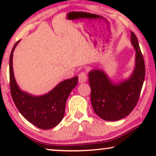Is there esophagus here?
Returning a JSON list of instances; mask_svg holds the SVG:
<instances>
[{
  "label": "esophagus",
  "instance_id": "obj_1",
  "mask_svg": "<svg viewBox=\"0 0 156 156\" xmlns=\"http://www.w3.org/2000/svg\"><path fill=\"white\" fill-rule=\"evenodd\" d=\"M87 80V76L85 72H82L79 75V83L80 84H82V83L86 82Z\"/></svg>",
  "mask_w": 156,
  "mask_h": 156
}]
</instances>
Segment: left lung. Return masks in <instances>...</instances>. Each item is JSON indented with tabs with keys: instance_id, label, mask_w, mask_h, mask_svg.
<instances>
[{
	"instance_id": "obj_1",
	"label": "left lung",
	"mask_w": 156,
	"mask_h": 156,
	"mask_svg": "<svg viewBox=\"0 0 156 156\" xmlns=\"http://www.w3.org/2000/svg\"><path fill=\"white\" fill-rule=\"evenodd\" d=\"M131 33L136 55L134 68L129 77L114 81L101 69L89 72L91 105L95 114L103 120L116 121L127 116L139 99L146 69L137 37Z\"/></svg>"
}]
</instances>
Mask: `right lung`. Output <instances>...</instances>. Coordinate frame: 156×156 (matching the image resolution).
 Here are the masks:
<instances>
[{
    "mask_svg": "<svg viewBox=\"0 0 156 156\" xmlns=\"http://www.w3.org/2000/svg\"><path fill=\"white\" fill-rule=\"evenodd\" d=\"M20 40L15 44L10 56V86L12 99L23 116L41 129H50L58 125L65 115L66 101L76 86L78 76L59 82L52 90L42 95H33L22 90L14 76L13 52Z\"/></svg>",
    "mask_w": 156,
    "mask_h": 156,
    "instance_id": "obj_1",
    "label": "right lung"
}]
</instances>
